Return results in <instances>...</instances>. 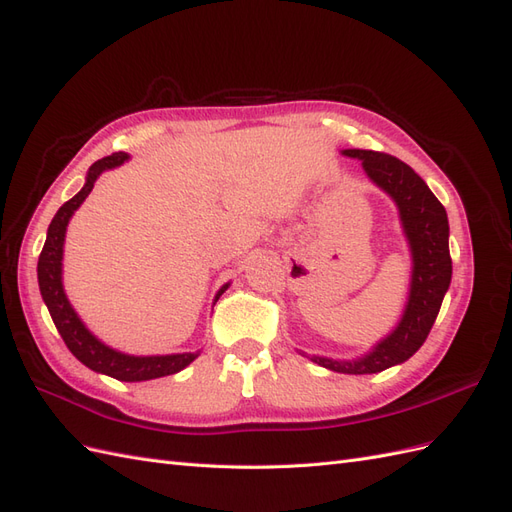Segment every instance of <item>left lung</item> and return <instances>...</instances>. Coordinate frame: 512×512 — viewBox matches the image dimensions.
Masks as SVG:
<instances>
[{"instance_id":"left-lung-1","label":"left lung","mask_w":512,"mask_h":512,"mask_svg":"<svg viewBox=\"0 0 512 512\" xmlns=\"http://www.w3.org/2000/svg\"><path fill=\"white\" fill-rule=\"evenodd\" d=\"M342 156L359 160L367 179L397 207L412 262L406 305L395 327L361 356L331 359V356L299 352L337 374H378L408 361L423 346L436 322L453 275L451 252H448L451 230H448L446 209L408 164L367 149H342Z\"/></svg>"}]
</instances>
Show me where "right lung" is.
Instances as JSON below:
<instances>
[{"instance_id":"right-lung-1","label":"right lung","mask_w":512,"mask_h":512,"mask_svg":"<svg viewBox=\"0 0 512 512\" xmlns=\"http://www.w3.org/2000/svg\"><path fill=\"white\" fill-rule=\"evenodd\" d=\"M128 160H130V153L119 151V153H113V156H106L91 164L81 192L59 207L55 218L49 224V230H46V241L42 247V254L38 258V286H40L42 301L46 307H49V314L55 322L61 339H64L68 350L76 356V359L91 371H96V374L111 376L121 382H143V380L177 374V371L185 369L196 359L200 350L175 352V354H147V356L121 352L113 346L104 344L98 335L89 331L83 318L76 314V309L72 307L64 288V243H66V230L72 215L85 203V198L89 196L91 190H94V183L102 173L126 164ZM228 286L230 282L215 292L213 305L218 303V299L226 292Z\"/></svg>"}]
</instances>
